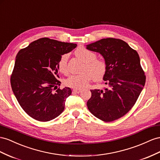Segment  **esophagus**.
Returning a JSON list of instances; mask_svg holds the SVG:
<instances>
[{"label": "esophagus", "instance_id": "34e87169", "mask_svg": "<svg viewBox=\"0 0 160 160\" xmlns=\"http://www.w3.org/2000/svg\"><path fill=\"white\" fill-rule=\"evenodd\" d=\"M81 92V89H74L72 90V92L73 93H79Z\"/></svg>", "mask_w": 160, "mask_h": 160}]
</instances>
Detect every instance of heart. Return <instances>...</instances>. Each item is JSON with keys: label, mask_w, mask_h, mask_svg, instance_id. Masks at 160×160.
<instances>
[{"label": "heart", "mask_w": 160, "mask_h": 160, "mask_svg": "<svg viewBox=\"0 0 160 160\" xmlns=\"http://www.w3.org/2000/svg\"><path fill=\"white\" fill-rule=\"evenodd\" d=\"M75 54L85 64L83 72L77 75H71L65 80V84L72 88L82 89L87 86L90 80L95 81L102 80L107 71V64L103 59L96 58V54L85 47H79L75 51ZM68 55L64 54L60 58L57 67L58 71L67 74L68 72L67 61Z\"/></svg>", "instance_id": "obj_1"}]
</instances>
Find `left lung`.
<instances>
[{"instance_id":"obj_1","label":"left lung","mask_w":160,"mask_h":160,"mask_svg":"<svg viewBox=\"0 0 160 160\" xmlns=\"http://www.w3.org/2000/svg\"><path fill=\"white\" fill-rule=\"evenodd\" d=\"M100 53L107 64L104 89H91L87 102L96 118L112 122L122 117L135 105L146 80L137 52L127 42L113 38L102 39L87 46Z\"/></svg>"}]
</instances>
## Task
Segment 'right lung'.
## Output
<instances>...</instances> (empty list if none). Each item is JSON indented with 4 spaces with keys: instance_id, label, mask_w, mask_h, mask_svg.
Returning <instances> with one entry per match:
<instances>
[{
    "instance_id": "obj_1",
    "label": "right lung",
    "mask_w": 160,
    "mask_h": 160,
    "mask_svg": "<svg viewBox=\"0 0 160 160\" xmlns=\"http://www.w3.org/2000/svg\"><path fill=\"white\" fill-rule=\"evenodd\" d=\"M76 47L72 43L42 38L17 53L11 85L19 105L30 117L47 122L63 112L72 91L60 88L57 64L62 54Z\"/></svg>"
}]
</instances>
